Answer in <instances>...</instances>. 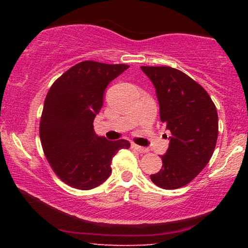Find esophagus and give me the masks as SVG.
Masks as SVG:
<instances>
[{
    "instance_id": "esophagus-1",
    "label": "esophagus",
    "mask_w": 248,
    "mask_h": 248,
    "mask_svg": "<svg viewBox=\"0 0 248 248\" xmlns=\"http://www.w3.org/2000/svg\"><path fill=\"white\" fill-rule=\"evenodd\" d=\"M132 149H134V150L140 152V154H145V152H149L148 148L140 147V145H138V144H132Z\"/></svg>"
}]
</instances>
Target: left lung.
<instances>
[{"mask_svg": "<svg viewBox=\"0 0 248 248\" xmlns=\"http://www.w3.org/2000/svg\"><path fill=\"white\" fill-rule=\"evenodd\" d=\"M154 83L160 120L170 131L162 168L150 176L164 189L192 182L211 159L218 139V113L209 93L182 71L170 66H141Z\"/></svg>", "mask_w": 248, "mask_h": 248, "instance_id": "obj_1", "label": "left lung"}]
</instances>
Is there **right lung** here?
Listing matches in <instances>:
<instances>
[{
  "label": "right lung",
  "mask_w": 248,
  "mask_h": 248,
  "mask_svg": "<svg viewBox=\"0 0 248 248\" xmlns=\"http://www.w3.org/2000/svg\"><path fill=\"white\" fill-rule=\"evenodd\" d=\"M126 64L83 61L64 72L47 93L39 137L47 161L61 181L78 189H91L109 177L111 160L126 140L97 137L93 120L110 81Z\"/></svg>",
  "instance_id": "add662e5"
}]
</instances>
